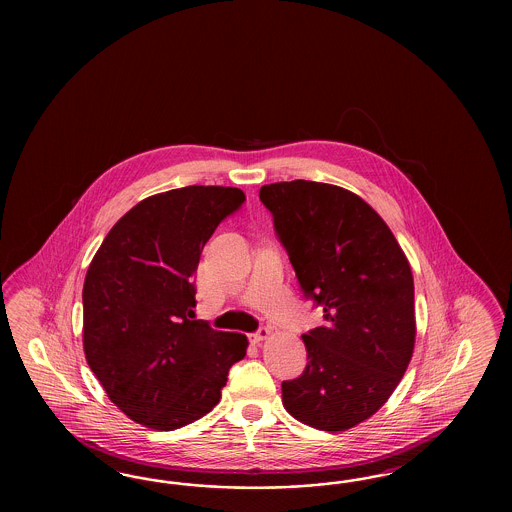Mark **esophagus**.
<instances>
[{"label": "esophagus", "instance_id": "1", "mask_svg": "<svg viewBox=\"0 0 512 512\" xmlns=\"http://www.w3.org/2000/svg\"><path fill=\"white\" fill-rule=\"evenodd\" d=\"M268 334H270V328H268V326H261V328H259L251 338H253V341H257V343H259V341L266 340V338H268Z\"/></svg>", "mask_w": 512, "mask_h": 512}]
</instances>
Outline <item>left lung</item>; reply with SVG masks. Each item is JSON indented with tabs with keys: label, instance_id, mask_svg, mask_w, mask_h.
<instances>
[{
	"label": "left lung",
	"instance_id": "obj_1",
	"mask_svg": "<svg viewBox=\"0 0 512 512\" xmlns=\"http://www.w3.org/2000/svg\"><path fill=\"white\" fill-rule=\"evenodd\" d=\"M259 199L323 326L302 334L308 364L283 381L295 419L343 432L387 402L415 345V287L387 223L358 195L293 180L261 187Z\"/></svg>",
	"mask_w": 512,
	"mask_h": 512
}]
</instances>
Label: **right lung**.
I'll list each match as a JSON object with an SVG mask.
<instances>
[{"label": "right lung", "instance_id": "obj_1", "mask_svg": "<svg viewBox=\"0 0 512 512\" xmlns=\"http://www.w3.org/2000/svg\"><path fill=\"white\" fill-rule=\"evenodd\" d=\"M242 189L187 186L133 206L107 234L84 279V353L129 419L176 430L210 413L248 338L195 317L193 274Z\"/></svg>", "mask_w": 512, "mask_h": 512}]
</instances>
